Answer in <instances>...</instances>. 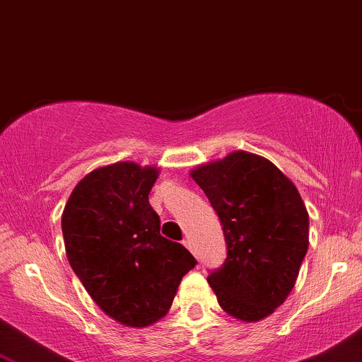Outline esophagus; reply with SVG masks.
<instances>
[{
	"instance_id": "esophagus-1",
	"label": "esophagus",
	"mask_w": 362,
	"mask_h": 362,
	"mask_svg": "<svg viewBox=\"0 0 362 362\" xmlns=\"http://www.w3.org/2000/svg\"><path fill=\"white\" fill-rule=\"evenodd\" d=\"M184 245H185L187 248H189L190 252L195 253V250H194V243H192V240H190V238H185V240H184Z\"/></svg>"
}]
</instances>
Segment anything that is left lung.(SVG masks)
<instances>
[{"instance_id":"left-lung-1","label":"left lung","mask_w":362,"mask_h":362,"mask_svg":"<svg viewBox=\"0 0 362 362\" xmlns=\"http://www.w3.org/2000/svg\"><path fill=\"white\" fill-rule=\"evenodd\" d=\"M219 216L226 260L207 282L230 317L252 323L281 306L310 243L308 211L296 185L267 158L231 151L190 172Z\"/></svg>"}]
</instances>
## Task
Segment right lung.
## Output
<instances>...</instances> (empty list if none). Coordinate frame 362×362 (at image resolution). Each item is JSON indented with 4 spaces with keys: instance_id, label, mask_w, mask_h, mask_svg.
<instances>
[{
    "instance_id": "obj_1",
    "label": "right lung",
    "mask_w": 362,
    "mask_h": 362,
    "mask_svg": "<svg viewBox=\"0 0 362 362\" xmlns=\"http://www.w3.org/2000/svg\"><path fill=\"white\" fill-rule=\"evenodd\" d=\"M160 168L117 161L78 182L62 211L69 265L107 317L144 328L163 318L195 259L160 235L148 201Z\"/></svg>"
}]
</instances>
